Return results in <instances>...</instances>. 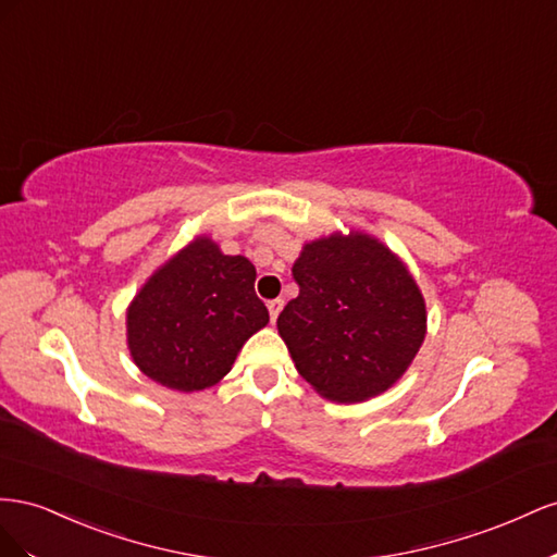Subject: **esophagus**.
<instances>
[{"instance_id":"1","label":"esophagus","mask_w":557,"mask_h":557,"mask_svg":"<svg viewBox=\"0 0 557 557\" xmlns=\"http://www.w3.org/2000/svg\"><path fill=\"white\" fill-rule=\"evenodd\" d=\"M282 306H284V300L282 298H275V300H268V312H270V322H277V314L282 312Z\"/></svg>"}]
</instances>
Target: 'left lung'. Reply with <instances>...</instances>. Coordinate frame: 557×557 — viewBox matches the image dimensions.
Segmentation results:
<instances>
[{"label":"left lung","mask_w":557,"mask_h":557,"mask_svg":"<svg viewBox=\"0 0 557 557\" xmlns=\"http://www.w3.org/2000/svg\"><path fill=\"white\" fill-rule=\"evenodd\" d=\"M292 275L298 296L277 317L296 371L329 401L387 392L420 352L426 306L396 253L363 231L306 243Z\"/></svg>","instance_id":"8db88e82"}]
</instances>
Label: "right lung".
I'll return each instance as SVG.
<instances>
[{
    "label": "right lung",
    "instance_id": "right-lung-1",
    "mask_svg": "<svg viewBox=\"0 0 557 557\" xmlns=\"http://www.w3.org/2000/svg\"><path fill=\"white\" fill-rule=\"evenodd\" d=\"M257 268L196 235L151 277L125 310V336L137 369L163 387H214L243 345L268 324L253 294Z\"/></svg>",
    "mask_w": 557,
    "mask_h": 557
}]
</instances>
